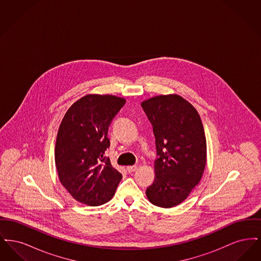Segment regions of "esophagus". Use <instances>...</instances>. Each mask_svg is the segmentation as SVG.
Listing matches in <instances>:
<instances>
[{"label":"esophagus","instance_id":"obj_1","mask_svg":"<svg viewBox=\"0 0 261 261\" xmlns=\"http://www.w3.org/2000/svg\"><path fill=\"white\" fill-rule=\"evenodd\" d=\"M137 169H138V166H137V165H132V166H127V171H128L129 173H131V172H135Z\"/></svg>","mask_w":261,"mask_h":261}]
</instances>
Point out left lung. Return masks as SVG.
<instances>
[{"label": "left lung", "mask_w": 261, "mask_h": 261, "mask_svg": "<svg viewBox=\"0 0 261 261\" xmlns=\"http://www.w3.org/2000/svg\"><path fill=\"white\" fill-rule=\"evenodd\" d=\"M153 128L158 160L155 179L147 189L149 201L173 207L199 184L206 162V141L197 110L178 95L142 102Z\"/></svg>", "instance_id": "8db88e82"}]
</instances>
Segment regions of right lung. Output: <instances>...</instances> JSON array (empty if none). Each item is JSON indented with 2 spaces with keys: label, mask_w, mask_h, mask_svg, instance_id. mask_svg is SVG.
I'll list each match as a JSON object with an SVG mask.
<instances>
[{
  "label": "right lung",
  "mask_w": 261,
  "mask_h": 261,
  "mask_svg": "<svg viewBox=\"0 0 261 261\" xmlns=\"http://www.w3.org/2000/svg\"><path fill=\"white\" fill-rule=\"evenodd\" d=\"M112 95H87L68 109L60 126L55 161L60 181L76 200L100 205L112 199L122 179L106 150L109 126L124 106Z\"/></svg>",
  "instance_id": "1"
}]
</instances>
